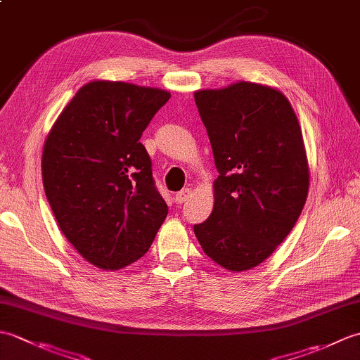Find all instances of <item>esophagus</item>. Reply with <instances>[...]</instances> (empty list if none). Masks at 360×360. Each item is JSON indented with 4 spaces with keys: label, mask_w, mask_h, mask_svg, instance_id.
Wrapping results in <instances>:
<instances>
[{
    "label": "esophagus",
    "mask_w": 360,
    "mask_h": 360,
    "mask_svg": "<svg viewBox=\"0 0 360 360\" xmlns=\"http://www.w3.org/2000/svg\"><path fill=\"white\" fill-rule=\"evenodd\" d=\"M188 198H192V190H190V188H182L181 192L176 193V202L182 204V202L188 201Z\"/></svg>",
    "instance_id": "esophagus-1"
}]
</instances>
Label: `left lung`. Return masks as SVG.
<instances>
[{
    "label": "left lung",
    "mask_w": 360,
    "mask_h": 360,
    "mask_svg": "<svg viewBox=\"0 0 360 360\" xmlns=\"http://www.w3.org/2000/svg\"><path fill=\"white\" fill-rule=\"evenodd\" d=\"M218 170L215 205L193 231L204 254L248 271L292 231L309 188L303 136L280 91L238 82L195 93Z\"/></svg>",
    "instance_id": "left-lung-1"
}]
</instances>
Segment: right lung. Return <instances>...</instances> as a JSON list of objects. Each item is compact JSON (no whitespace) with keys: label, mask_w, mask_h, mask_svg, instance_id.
<instances>
[{"label":"right lung","mask_w":360,"mask_h":360,"mask_svg":"<svg viewBox=\"0 0 360 360\" xmlns=\"http://www.w3.org/2000/svg\"><path fill=\"white\" fill-rule=\"evenodd\" d=\"M170 98L156 88L91 82L46 139L43 186L58 227L101 269H122L151 246L168 207L139 142Z\"/></svg>","instance_id":"obj_1"}]
</instances>
